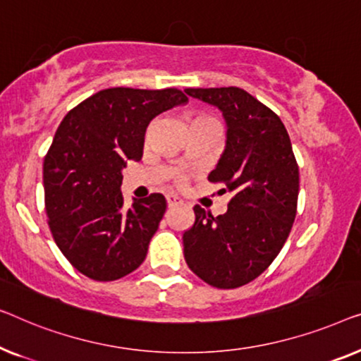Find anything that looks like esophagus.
<instances>
[{
  "label": "esophagus",
  "mask_w": 361,
  "mask_h": 361,
  "mask_svg": "<svg viewBox=\"0 0 361 361\" xmlns=\"http://www.w3.org/2000/svg\"><path fill=\"white\" fill-rule=\"evenodd\" d=\"M166 204H169V207H175L178 204H183V201L176 195H166Z\"/></svg>",
  "instance_id": "1"
}]
</instances>
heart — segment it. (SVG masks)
Masks as SVG:
<instances>
[{
  "mask_svg": "<svg viewBox=\"0 0 361 361\" xmlns=\"http://www.w3.org/2000/svg\"><path fill=\"white\" fill-rule=\"evenodd\" d=\"M195 121H216V119L209 118V116H200V118H196Z\"/></svg>",
  "mask_w": 361,
  "mask_h": 361,
  "instance_id": "heart-1",
  "label": "heart"
}]
</instances>
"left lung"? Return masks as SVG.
I'll list each match as a JSON object with an SVG mask.
<instances>
[{
  "label": "left lung",
  "instance_id": "1",
  "mask_svg": "<svg viewBox=\"0 0 361 361\" xmlns=\"http://www.w3.org/2000/svg\"><path fill=\"white\" fill-rule=\"evenodd\" d=\"M185 91L222 111L226 150L207 180L232 196L217 217L195 206V224L183 233L185 260L211 286H243L271 265L296 217L299 169L291 140L281 119L245 90Z\"/></svg>",
  "mask_w": 361,
  "mask_h": 361
}]
</instances>
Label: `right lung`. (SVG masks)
I'll return each instance as SVG.
<instances>
[{"label":"right lung","mask_w":361,"mask_h":361,"mask_svg":"<svg viewBox=\"0 0 361 361\" xmlns=\"http://www.w3.org/2000/svg\"><path fill=\"white\" fill-rule=\"evenodd\" d=\"M181 90H101L60 123L44 159L45 211L54 240L85 276L114 281L145 260L166 201L160 192L124 207L128 160H140L150 121L185 104Z\"/></svg>","instance_id":"add662e5"}]
</instances>
